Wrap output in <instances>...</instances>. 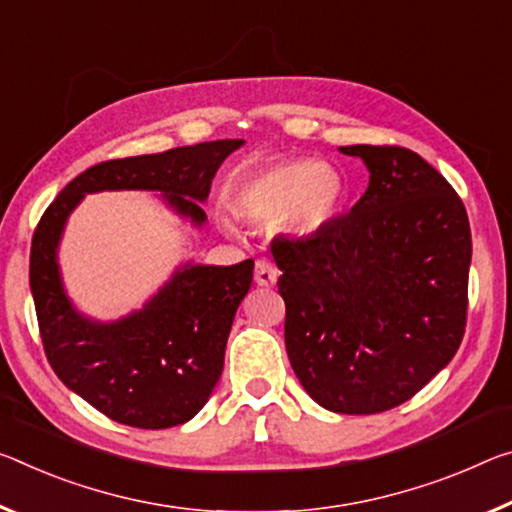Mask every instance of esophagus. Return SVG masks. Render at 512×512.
Here are the masks:
<instances>
[{
	"mask_svg": "<svg viewBox=\"0 0 512 512\" xmlns=\"http://www.w3.org/2000/svg\"><path fill=\"white\" fill-rule=\"evenodd\" d=\"M278 280V269L269 262V259H257L255 262V282L259 287H273Z\"/></svg>",
	"mask_w": 512,
	"mask_h": 512,
	"instance_id": "obj_1",
	"label": "esophagus"
}]
</instances>
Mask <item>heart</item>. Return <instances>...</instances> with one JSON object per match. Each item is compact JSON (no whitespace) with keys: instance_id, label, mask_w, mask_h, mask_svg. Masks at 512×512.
I'll return each mask as SVG.
<instances>
[{"instance_id":"obj_1","label":"heart","mask_w":512,"mask_h":512,"mask_svg":"<svg viewBox=\"0 0 512 512\" xmlns=\"http://www.w3.org/2000/svg\"><path fill=\"white\" fill-rule=\"evenodd\" d=\"M344 198L342 177L312 159H291L255 170L234 186L232 209L255 225L285 223L291 232L312 234L337 214ZM230 230V218H221Z\"/></svg>"}]
</instances>
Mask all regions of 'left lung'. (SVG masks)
<instances>
[{
	"mask_svg": "<svg viewBox=\"0 0 512 512\" xmlns=\"http://www.w3.org/2000/svg\"><path fill=\"white\" fill-rule=\"evenodd\" d=\"M369 186L312 237L273 239L285 346L312 399L376 415L412 399L456 355L472 232L453 186L417 152L348 145Z\"/></svg>",
	"mask_w": 512,
	"mask_h": 512,
	"instance_id": "8db88e82",
	"label": "left lung"
}]
</instances>
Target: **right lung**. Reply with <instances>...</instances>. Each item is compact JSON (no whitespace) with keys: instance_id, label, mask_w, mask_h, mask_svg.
<instances>
[{"instance_id":"right-lung-1","label":"right lung","mask_w":512,"mask_h":512,"mask_svg":"<svg viewBox=\"0 0 512 512\" xmlns=\"http://www.w3.org/2000/svg\"><path fill=\"white\" fill-rule=\"evenodd\" d=\"M241 139L209 141L161 154L102 161L63 189L34 232L29 285L47 362L61 383L118 424L180 426L198 415L223 373L230 328L253 282V259L234 266L184 264L143 310L100 323L72 307L56 248L72 209L86 193L161 191L193 225L218 166Z\"/></svg>"}]
</instances>
